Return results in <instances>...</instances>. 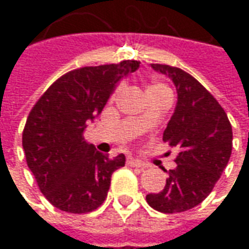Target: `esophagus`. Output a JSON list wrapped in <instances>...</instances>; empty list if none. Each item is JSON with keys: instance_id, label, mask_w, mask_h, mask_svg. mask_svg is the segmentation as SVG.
<instances>
[{"instance_id": "esophagus-1", "label": "esophagus", "mask_w": 249, "mask_h": 249, "mask_svg": "<svg viewBox=\"0 0 249 249\" xmlns=\"http://www.w3.org/2000/svg\"><path fill=\"white\" fill-rule=\"evenodd\" d=\"M128 164L130 167H136V168H146V164H144L140 160H136V159H128Z\"/></svg>"}]
</instances>
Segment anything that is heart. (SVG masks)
<instances>
[{"label": "heart", "mask_w": 249, "mask_h": 249, "mask_svg": "<svg viewBox=\"0 0 249 249\" xmlns=\"http://www.w3.org/2000/svg\"><path fill=\"white\" fill-rule=\"evenodd\" d=\"M161 90H169L165 85H162V84H153L151 87H148L146 89V93L149 92H161Z\"/></svg>", "instance_id": "1"}]
</instances>
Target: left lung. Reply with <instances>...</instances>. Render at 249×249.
I'll list each match as a JSON object with an SVG mask.
<instances>
[{
	"mask_svg": "<svg viewBox=\"0 0 249 249\" xmlns=\"http://www.w3.org/2000/svg\"><path fill=\"white\" fill-rule=\"evenodd\" d=\"M151 66L176 88L178 103L162 140L180 152L164 189L146 195V203L162 213H178L198 205L212 192L230 161L232 126L224 109L196 78L173 66Z\"/></svg>",
	"mask_w": 249,
	"mask_h": 249,
	"instance_id": "8db88e82",
	"label": "left lung"
}]
</instances>
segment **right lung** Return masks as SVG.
<instances>
[{
	"instance_id": "obj_1",
	"label": "right lung",
	"mask_w": 249,
	"mask_h": 249,
	"mask_svg": "<svg viewBox=\"0 0 249 249\" xmlns=\"http://www.w3.org/2000/svg\"><path fill=\"white\" fill-rule=\"evenodd\" d=\"M140 62L85 66L52 84L29 113L22 133L28 167L49 203L69 213H87L107 198L112 173L125 165L84 139L119 82Z\"/></svg>"
}]
</instances>
